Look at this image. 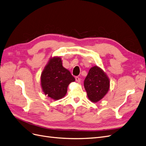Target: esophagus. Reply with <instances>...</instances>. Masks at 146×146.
Instances as JSON below:
<instances>
[{
	"instance_id": "34e87169",
	"label": "esophagus",
	"mask_w": 146,
	"mask_h": 146,
	"mask_svg": "<svg viewBox=\"0 0 146 146\" xmlns=\"http://www.w3.org/2000/svg\"><path fill=\"white\" fill-rule=\"evenodd\" d=\"M75 79H76V81L77 82H78V83H79L80 82V79L79 77H78V76H76V78H75Z\"/></svg>"
}]
</instances>
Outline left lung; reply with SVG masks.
I'll list each match as a JSON object with an SVG mask.
<instances>
[{
	"mask_svg": "<svg viewBox=\"0 0 146 146\" xmlns=\"http://www.w3.org/2000/svg\"><path fill=\"white\" fill-rule=\"evenodd\" d=\"M110 82L106 74L98 66L91 67L84 80V87L88 99L96 103L107 94Z\"/></svg>",
	"mask_w": 146,
	"mask_h": 146,
	"instance_id": "8db88e82",
	"label": "left lung"
}]
</instances>
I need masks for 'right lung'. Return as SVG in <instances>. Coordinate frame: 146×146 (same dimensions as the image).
Wrapping results in <instances>:
<instances>
[{
    "label": "right lung",
    "instance_id": "1",
    "mask_svg": "<svg viewBox=\"0 0 146 146\" xmlns=\"http://www.w3.org/2000/svg\"><path fill=\"white\" fill-rule=\"evenodd\" d=\"M75 81L74 78L62 66L61 58H51L41 75V86L43 93L53 100L66 96L68 85Z\"/></svg>",
    "mask_w": 146,
    "mask_h": 146
}]
</instances>
